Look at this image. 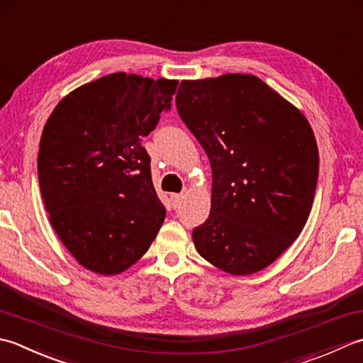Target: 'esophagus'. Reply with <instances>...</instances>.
Listing matches in <instances>:
<instances>
[{"label":"esophagus","instance_id":"obj_1","mask_svg":"<svg viewBox=\"0 0 363 363\" xmlns=\"http://www.w3.org/2000/svg\"><path fill=\"white\" fill-rule=\"evenodd\" d=\"M182 203V194H171V205L172 208H177Z\"/></svg>","mask_w":363,"mask_h":363}]
</instances>
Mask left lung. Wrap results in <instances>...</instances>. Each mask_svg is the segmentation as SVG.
<instances>
[{"instance_id":"8db88e82","label":"left lung","mask_w":363,"mask_h":363,"mask_svg":"<svg viewBox=\"0 0 363 363\" xmlns=\"http://www.w3.org/2000/svg\"><path fill=\"white\" fill-rule=\"evenodd\" d=\"M180 119L208 155L211 210L192 240L235 276L264 269L291 246L312 210L318 147L304 114L260 78L182 81Z\"/></svg>"}]
</instances>
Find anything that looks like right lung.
Here are the masks:
<instances>
[{"label":"right lung","instance_id":"right-lung-1","mask_svg":"<svg viewBox=\"0 0 363 363\" xmlns=\"http://www.w3.org/2000/svg\"><path fill=\"white\" fill-rule=\"evenodd\" d=\"M179 81L111 73L57 103L37 172L55 232L79 264L117 274L143 257L166 218L140 144L171 109Z\"/></svg>","mask_w":363,"mask_h":363}]
</instances>
